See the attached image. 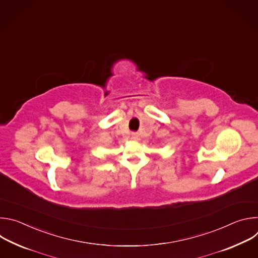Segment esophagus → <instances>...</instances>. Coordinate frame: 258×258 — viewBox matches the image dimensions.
<instances>
[{
    "label": "esophagus",
    "instance_id": "34e87169",
    "mask_svg": "<svg viewBox=\"0 0 258 258\" xmlns=\"http://www.w3.org/2000/svg\"><path fill=\"white\" fill-rule=\"evenodd\" d=\"M131 139L134 140V141H138V140H139V134H138V133H133Z\"/></svg>",
    "mask_w": 258,
    "mask_h": 258
}]
</instances>
